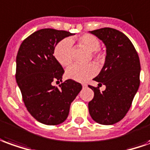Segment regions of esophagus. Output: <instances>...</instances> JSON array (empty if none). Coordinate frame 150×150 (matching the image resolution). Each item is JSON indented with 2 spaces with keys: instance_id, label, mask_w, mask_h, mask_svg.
Masks as SVG:
<instances>
[{
  "instance_id": "34e87169",
  "label": "esophagus",
  "mask_w": 150,
  "mask_h": 150,
  "mask_svg": "<svg viewBox=\"0 0 150 150\" xmlns=\"http://www.w3.org/2000/svg\"><path fill=\"white\" fill-rule=\"evenodd\" d=\"M86 86H87V85L85 84V83H83V84H82V87H83V88H85V87H86Z\"/></svg>"
}]
</instances>
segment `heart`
Wrapping results in <instances>:
<instances>
[{
    "label": "heart",
    "instance_id": "obj_1",
    "mask_svg": "<svg viewBox=\"0 0 150 150\" xmlns=\"http://www.w3.org/2000/svg\"><path fill=\"white\" fill-rule=\"evenodd\" d=\"M79 45L91 51V55L97 61H101L105 57V52L100 49L99 39L91 34H84L77 39ZM54 57L62 66H69L73 62V42L66 38L58 43L54 50ZM97 73L96 66L93 64L86 65L73 64L66 71V77L77 81H86L94 77Z\"/></svg>",
    "mask_w": 150,
    "mask_h": 150
}]
</instances>
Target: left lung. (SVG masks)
Instances as JSON below:
<instances>
[{
	"mask_svg": "<svg viewBox=\"0 0 150 150\" xmlns=\"http://www.w3.org/2000/svg\"><path fill=\"white\" fill-rule=\"evenodd\" d=\"M90 33L105 43L107 55L100 73L94 78L106 89L100 92L99 87L88 86L94 91L89 112L100 124H114L126 116L138 91L140 59L130 39L120 31L103 28Z\"/></svg>",
	"mask_w": 150,
	"mask_h": 150,
	"instance_id": "8db88e82",
	"label": "left lung"
}]
</instances>
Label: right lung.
Here are the masks:
<instances>
[{
    "mask_svg": "<svg viewBox=\"0 0 150 150\" xmlns=\"http://www.w3.org/2000/svg\"><path fill=\"white\" fill-rule=\"evenodd\" d=\"M73 33L53 28L38 30L23 40L16 56L15 78L28 111L43 124L64 122L71 103L82 86L69 79L59 86L64 70L53 55L54 48Z\"/></svg>",
    "mask_w": 150,
    "mask_h": 150,
    "instance_id": "right-lung-1",
    "label": "right lung"
}]
</instances>
